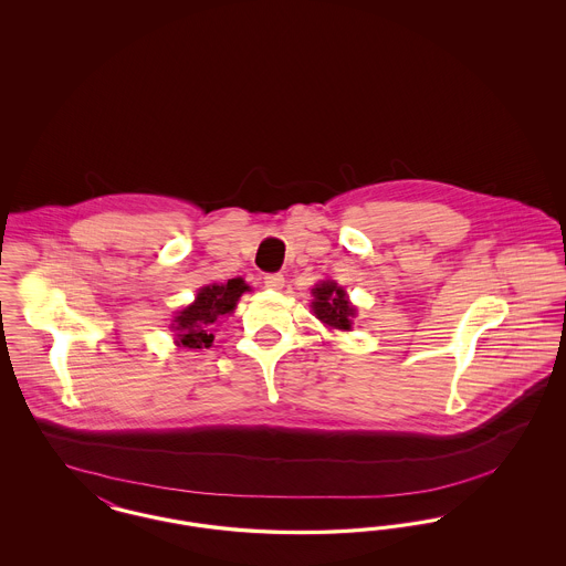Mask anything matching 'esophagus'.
Returning <instances> with one entry per match:
<instances>
[{
  "label": "esophagus",
  "mask_w": 566,
  "mask_h": 566,
  "mask_svg": "<svg viewBox=\"0 0 566 566\" xmlns=\"http://www.w3.org/2000/svg\"><path fill=\"white\" fill-rule=\"evenodd\" d=\"M265 286L273 289V291H280L284 286V275L282 273H265Z\"/></svg>",
  "instance_id": "34e87169"
}]
</instances>
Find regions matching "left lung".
<instances>
[{
	"mask_svg": "<svg viewBox=\"0 0 566 566\" xmlns=\"http://www.w3.org/2000/svg\"><path fill=\"white\" fill-rule=\"evenodd\" d=\"M314 314L323 321L324 324L333 328H344L348 331L352 326V316L354 307L348 303L344 289H339L335 282H323L314 289Z\"/></svg>",
	"mask_w": 566,
	"mask_h": 566,
	"instance_id": "left-lung-1",
	"label": "left lung"
}]
</instances>
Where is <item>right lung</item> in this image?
I'll return each instance as SVG.
<instances>
[{
	"mask_svg": "<svg viewBox=\"0 0 566 566\" xmlns=\"http://www.w3.org/2000/svg\"><path fill=\"white\" fill-rule=\"evenodd\" d=\"M248 291V286L243 284V280L235 277L229 280L227 284L218 286H206L199 291V295L195 298V303L185 307L178 316H176V331H178V346L182 348H210L214 342L212 324L231 314L238 305V298L242 293Z\"/></svg>",
	"mask_w": 566,
	"mask_h": 566,
	"instance_id": "right-lung-1",
	"label": "right lung"
}]
</instances>
